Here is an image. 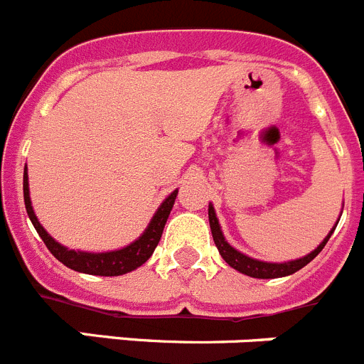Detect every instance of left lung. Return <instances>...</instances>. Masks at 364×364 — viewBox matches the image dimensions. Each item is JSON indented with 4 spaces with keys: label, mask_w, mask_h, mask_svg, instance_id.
<instances>
[{
    "label": "left lung",
    "mask_w": 364,
    "mask_h": 364,
    "mask_svg": "<svg viewBox=\"0 0 364 364\" xmlns=\"http://www.w3.org/2000/svg\"><path fill=\"white\" fill-rule=\"evenodd\" d=\"M209 225H211V232H213V240H215L216 247H218V252L222 255V258L236 269L242 274H247L251 278H262V279H269V278H283V276L294 274L296 271L303 269L306 263H311L319 252L323 251V247L326 245L328 238L332 236L334 229L326 235V238L319 243L318 247L311 252V255L303 256L299 259H292V262H283V263H271V262H259V259L251 258V256L243 255V252L236 251L232 245H229L228 240L223 238V232L220 229L218 218H216L215 208L209 204Z\"/></svg>",
    "instance_id": "1"
}]
</instances>
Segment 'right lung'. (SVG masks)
I'll return each mask as SVG.
<instances>
[{"label": "right lung", "mask_w": 364, "mask_h": 364, "mask_svg": "<svg viewBox=\"0 0 364 364\" xmlns=\"http://www.w3.org/2000/svg\"><path fill=\"white\" fill-rule=\"evenodd\" d=\"M178 195V189L171 193L168 198L160 204L156 213L153 215L151 222L146 228L139 238L133 243L126 245V247L119 249V251H109V252H85V251H72V249L65 247L59 242L52 238L48 232L45 231L41 223H39L38 216H36L34 209H32V202H30V191H28V173H23V196H25V208L28 213L30 222L34 223L36 231L41 236L48 251L52 252L63 265H66L72 271L85 272V274H95V276H121L126 272L135 271L136 267H141L153 255L155 247L159 245L160 236L164 231V225L168 222V216L171 213L175 198Z\"/></svg>", "instance_id": "1"}]
</instances>
